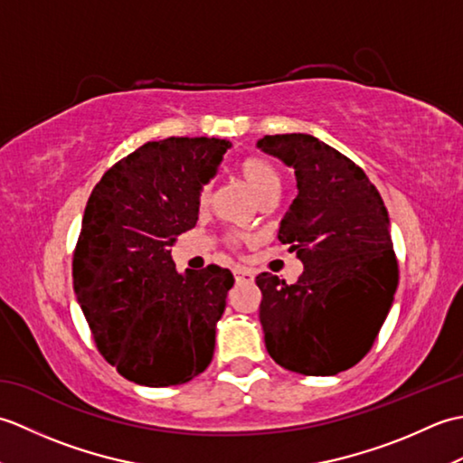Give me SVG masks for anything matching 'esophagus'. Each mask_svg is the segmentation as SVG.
I'll return each instance as SVG.
<instances>
[{"label":"esophagus","instance_id":"1","mask_svg":"<svg viewBox=\"0 0 463 463\" xmlns=\"http://www.w3.org/2000/svg\"><path fill=\"white\" fill-rule=\"evenodd\" d=\"M232 272H234V280H237L239 284H241V282H252V280H254V272L249 270V269L237 267Z\"/></svg>","mask_w":463,"mask_h":463}]
</instances>
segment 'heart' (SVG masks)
Returning a JSON list of instances; mask_svg holds the SVG:
<instances>
[{"label": "heart", "mask_w": 463, "mask_h": 463, "mask_svg": "<svg viewBox=\"0 0 463 463\" xmlns=\"http://www.w3.org/2000/svg\"><path fill=\"white\" fill-rule=\"evenodd\" d=\"M239 173L247 183L250 189L257 193L262 201H270L272 196H277L280 186H282V176L280 171L274 166L269 159H262V156H247L239 163ZM211 194H213V183L204 181L199 191H196V203L199 206H206L211 203ZM226 242L231 247H237L241 242L239 234H231Z\"/></svg>", "instance_id": "b5f03b06"}]
</instances>
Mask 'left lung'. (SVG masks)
I'll use <instances>...</instances> for the list:
<instances>
[{
	"label": "left lung",
	"instance_id": "1",
	"mask_svg": "<svg viewBox=\"0 0 463 463\" xmlns=\"http://www.w3.org/2000/svg\"><path fill=\"white\" fill-rule=\"evenodd\" d=\"M259 146L297 175L279 241L304 264L294 284L270 272L257 277L264 344L282 368L334 376L370 352L394 300L388 211L362 166L317 137L267 135Z\"/></svg>",
	"mask_w": 463,
	"mask_h": 463
}]
</instances>
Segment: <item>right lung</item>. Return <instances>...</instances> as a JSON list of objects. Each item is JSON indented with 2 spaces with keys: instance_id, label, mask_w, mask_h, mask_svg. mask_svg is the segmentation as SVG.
Masks as SVG:
<instances>
[{
  "instance_id": "1",
  "label": "right lung",
  "mask_w": 463,
  "mask_h": 463,
  "mask_svg": "<svg viewBox=\"0 0 463 463\" xmlns=\"http://www.w3.org/2000/svg\"><path fill=\"white\" fill-rule=\"evenodd\" d=\"M229 146L214 137L149 141L117 161L87 201L73 288L97 350L141 386L184 383L213 360L232 272L209 264L179 274L171 247L196 224V191Z\"/></svg>"
}]
</instances>
